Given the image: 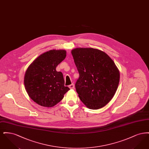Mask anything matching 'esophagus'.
<instances>
[{
  "label": "esophagus",
  "mask_w": 149,
  "mask_h": 149,
  "mask_svg": "<svg viewBox=\"0 0 149 149\" xmlns=\"http://www.w3.org/2000/svg\"><path fill=\"white\" fill-rule=\"evenodd\" d=\"M69 87L70 89H74V84L72 83V84H71V85H69Z\"/></svg>",
  "instance_id": "34e87169"
}]
</instances>
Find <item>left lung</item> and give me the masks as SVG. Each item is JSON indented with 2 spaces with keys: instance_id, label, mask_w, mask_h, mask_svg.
<instances>
[{
  "instance_id": "1",
  "label": "left lung",
  "mask_w": 149,
  "mask_h": 149,
  "mask_svg": "<svg viewBox=\"0 0 149 149\" xmlns=\"http://www.w3.org/2000/svg\"><path fill=\"white\" fill-rule=\"evenodd\" d=\"M79 78L75 88L81 101L91 109L105 106L112 99L119 81L120 72L107 54L93 48L71 51Z\"/></svg>"
}]
</instances>
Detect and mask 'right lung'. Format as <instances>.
<instances>
[{"label":"right lung","mask_w":149,"mask_h":149,"mask_svg":"<svg viewBox=\"0 0 149 149\" xmlns=\"http://www.w3.org/2000/svg\"><path fill=\"white\" fill-rule=\"evenodd\" d=\"M66 54L65 50H50L39 56L29 66L24 76V86L29 97L38 104L54 106L70 90L64 86L63 73L56 70Z\"/></svg>","instance_id":"obj_1"}]
</instances>
